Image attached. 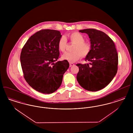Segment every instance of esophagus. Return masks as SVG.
<instances>
[{"instance_id": "esophagus-1", "label": "esophagus", "mask_w": 133, "mask_h": 133, "mask_svg": "<svg viewBox=\"0 0 133 133\" xmlns=\"http://www.w3.org/2000/svg\"><path fill=\"white\" fill-rule=\"evenodd\" d=\"M70 67H72V66H74V64L73 63H70Z\"/></svg>"}]
</instances>
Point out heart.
Segmentation results:
<instances>
[{"label": "heart", "mask_w": 133, "mask_h": 133, "mask_svg": "<svg viewBox=\"0 0 133 133\" xmlns=\"http://www.w3.org/2000/svg\"><path fill=\"white\" fill-rule=\"evenodd\" d=\"M70 42L74 45L72 48V52H66L62 55L64 60L71 63L75 62L81 57L85 58L91 52L92 46L88 42H85V38L82 34L78 32H73L67 35ZM67 45V41L64 36L59 38L58 42V48L62 52H64Z\"/></svg>", "instance_id": "heart-1"}]
</instances>
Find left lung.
<instances>
[{
    "mask_svg": "<svg viewBox=\"0 0 133 133\" xmlns=\"http://www.w3.org/2000/svg\"><path fill=\"white\" fill-rule=\"evenodd\" d=\"M90 39L92 49L85 61L89 64H77L79 71L77 80L86 90L95 92L106 87L118 70V56L112 39L104 32L95 29L79 30Z\"/></svg>",
    "mask_w": 133,
    "mask_h": 133,
    "instance_id": "obj_1",
    "label": "left lung"
}]
</instances>
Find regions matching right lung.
<instances>
[{"label":"right lung","instance_id":"add662e5","mask_svg":"<svg viewBox=\"0 0 133 133\" xmlns=\"http://www.w3.org/2000/svg\"><path fill=\"white\" fill-rule=\"evenodd\" d=\"M59 31L42 29L32 35L22 49L20 62L24 78L32 88L43 94L56 91L61 85L68 61H58Z\"/></svg>","mask_w":133,"mask_h":133}]
</instances>
